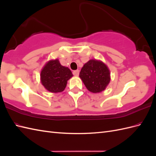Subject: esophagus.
Masks as SVG:
<instances>
[{
	"mask_svg": "<svg viewBox=\"0 0 156 156\" xmlns=\"http://www.w3.org/2000/svg\"><path fill=\"white\" fill-rule=\"evenodd\" d=\"M73 75H75V76H78L79 74V71L78 69L73 71Z\"/></svg>",
	"mask_w": 156,
	"mask_h": 156,
	"instance_id": "obj_1",
	"label": "esophagus"
}]
</instances>
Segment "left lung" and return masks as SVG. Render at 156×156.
Returning <instances> with one entry per match:
<instances>
[{"label":"left lung","mask_w":156,"mask_h":156,"mask_svg":"<svg viewBox=\"0 0 156 156\" xmlns=\"http://www.w3.org/2000/svg\"><path fill=\"white\" fill-rule=\"evenodd\" d=\"M79 77L87 88L93 93L104 90L110 82V72L107 66L96 60H90L84 64Z\"/></svg>","instance_id":"1"}]
</instances>
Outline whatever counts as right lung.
Instances as JSON below:
<instances>
[{
  "instance_id": "obj_1",
  "label": "right lung",
  "mask_w": 156,
  "mask_h": 156,
  "mask_svg": "<svg viewBox=\"0 0 156 156\" xmlns=\"http://www.w3.org/2000/svg\"><path fill=\"white\" fill-rule=\"evenodd\" d=\"M73 76L71 70L60 64L58 60H51L47 63L41 72V82L51 92H62L67 81Z\"/></svg>"
}]
</instances>
